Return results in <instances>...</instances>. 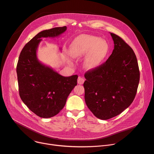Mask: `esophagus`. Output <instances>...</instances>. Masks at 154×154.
<instances>
[{
    "label": "esophagus",
    "instance_id": "obj_1",
    "mask_svg": "<svg viewBox=\"0 0 154 154\" xmlns=\"http://www.w3.org/2000/svg\"><path fill=\"white\" fill-rule=\"evenodd\" d=\"M84 81H85V79H84L83 77H80V76L79 77L78 80H77V82H78L79 84L82 85V84H84Z\"/></svg>",
    "mask_w": 154,
    "mask_h": 154
}]
</instances>
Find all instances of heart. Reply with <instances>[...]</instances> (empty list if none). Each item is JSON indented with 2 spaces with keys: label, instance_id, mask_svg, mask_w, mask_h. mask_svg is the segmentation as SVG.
<instances>
[{
  "label": "heart",
  "instance_id": "b5f03b06",
  "mask_svg": "<svg viewBox=\"0 0 154 154\" xmlns=\"http://www.w3.org/2000/svg\"><path fill=\"white\" fill-rule=\"evenodd\" d=\"M108 52V45L97 36L83 35L77 38L70 46V54L74 58L81 57L87 54L84 66L89 70L97 68Z\"/></svg>",
  "mask_w": 154,
  "mask_h": 154
}]
</instances>
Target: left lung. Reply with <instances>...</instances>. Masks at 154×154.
<instances>
[{"instance_id":"obj_1","label":"left lung","mask_w":154,"mask_h":154,"mask_svg":"<svg viewBox=\"0 0 154 154\" xmlns=\"http://www.w3.org/2000/svg\"><path fill=\"white\" fill-rule=\"evenodd\" d=\"M114 49L106 62L85 74V100L97 118L106 120L123 111L134 100L140 72L136 54L119 36L110 33Z\"/></svg>"}]
</instances>
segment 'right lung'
I'll return each mask as SVG.
<instances>
[{
    "label": "right lung",
    "instance_id": "right-lung-1",
    "mask_svg": "<svg viewBox=\"0 0 154 154\" xmlns=\"http://www.w3.org/2000/svg\"><path fill=\"white\" fill-rule=\"evenodd\" d=\"M66 26L42 31L25 45L17 66L19 95L27 107L37 116L48 118L58 114L77 85V75L64 77L38 60L36 50L42 38L57 37Z\"/></svg>",
    "mask_w": 154,
    "mask_h": 154
}]
</instances>
